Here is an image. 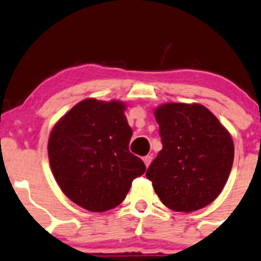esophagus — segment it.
Here are the masks:
<instances>
[{
    "label": "esophagus",
    "instance_id": "1",
    "mask_svg": "<svg viewBox=\"0 0 261 261\" xmlns=\"http://www.w3.org/2000/svg\"><path fill=\"white\" fill-rule=\"evenodd\" d=\"M151 161H152V158L150 155L145 156L144 158V163H145V165H146V167H149L150 164H151Z\"/></svg>",
    "mask_w": 261,
    "mask_h": 261
}]
</instances>
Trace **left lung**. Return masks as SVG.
<instances>
[{"label": "left lung", "instance_id": "obj_1", "mask_svg": "<svg viewBox=\"0 0 261 261\" xmlns=\"http://www.w3.org/2000/svg\"><path fill=\"white\" fill-rule=\"evenodd\" d=\"M163 150L146 171L161 202L193 213L223 191L234 161V141L218 117L200 103L166 102L153 110Z\"/></svg>", "mask_w": 261, "mask_h": 261}]
</instances>
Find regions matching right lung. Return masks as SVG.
I'll list each match as a JSON object with an SVG mask.
<instances>
[{"label":"right lung","instance_id":"1","mask_svg":"<svg viewBox=\"0 0 261 261\" xmlns=\"http://www.w3.org/2000/svg\"><path fill=\"white\" fill-rule=\"evenodd\" d=\"M120 100L85 98L52 127L47 151L57 185L79 206L103 213L123 201L146 167L128 151L133 130Z\"/></svg>","mask_w":261,"mask_h":261}]
</instances>
